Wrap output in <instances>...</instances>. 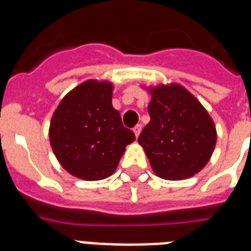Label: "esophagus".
<instances>
[{
	"label": "esophagus",
	"mask_w": 251,
	"mask_h": 251,
	"mask_svg": "<svg viewBox=\"0 0 251 251\" xmlns=\"http://www.w3.org/2000/svg\"><path fill=\"white\" fill-rule=\"evenodd\" d=\"M134 134H135V137H139V134H141V131H142V125H137L135 126V127H134Z\"/></svg>",
	"instance_id": "34e87169"
}]
</instances>
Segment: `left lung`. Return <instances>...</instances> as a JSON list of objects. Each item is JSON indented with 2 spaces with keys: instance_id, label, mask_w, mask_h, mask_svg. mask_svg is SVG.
<instances>
[{
  "instance_id": "obj_1",
  "label": "left lung",
  "mask_w": 251,
  "mask_h": 251,
  "mask_svg": "<svg viewBox=\"0 0 251 251\" xmlns=\"http://www.w3.org/2000/svg\"><path fill=\"white\" fill-rule=\"evenodd\" d=\"M151 121L138 138L155 175L185 179L206 167L216 145V127L199 100L181 84L147 87Z\"/></svg>"
}]
</instances>
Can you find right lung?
Instances as JSON below:
<instances>
[{
    "label": "right lung",
    "instance_id": "right-lung-1",
    "mask_svg": "<svg viewBox=\"0 0 251 251\" xmlns=\"http://www.w3.org/2000/svg\"><path fill=\"white\" fill-rule=\"evenodd\" d=\"M113 84L88 79L65 95L50 120L49 142L65 171L86 181L114 173L126 146L135 141L112 105Z\"/></svg>",
    "mask_w": 251,
    "mask_h": 251
}]
</instances>
